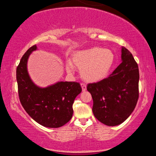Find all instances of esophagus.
<instances>
[{
    "label": "esophagus",
    "mask_w": 156,
    "mask_h": 156,
    "mask_svg": "<svg viewBox=\"0 0 156 156\" xmlns=\"http://www.w3.org/2000/svg\"><path fill=\"white\" fill-rule=\"evenodd\" d=\"M80 86H81L82 91H83V92H85V91L87 90V85L84 83H80Z\"/></svg>",
    "instance_id": "34e87169"
}]
</instances>
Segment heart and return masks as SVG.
<instances>
[{"mask_svg": "<svg viewBox=\"0 0 156 156\" xmlns=\"http://www.w3.org/2000/svg\"><path fill=\"white\" fill-rule=\"evenodd\" d=\"M114 60L115 56L111 50L93 47L75 52L66 68L69 73H73L74 67L77 68L80 71V76L84 80L94 83L108 76Z\"/></svg>", "mask_w": 156, "mask_h": 156, "instance_id": "b5f03b06", "label": "heart"}]
</instances>
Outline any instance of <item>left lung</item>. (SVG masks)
I'll return each instance as SVG.
<instances>
[{"mask_svg":"<svg viewBox=\"0 0 156 156\" xmlns=\"http://www.w3.org/2000/svg\"><path fill=\"white\" fill-rule=\"evenodd\" d=\"M121 57L122 63L108 78L87 85L93 99L94 117L108 126H115L126 120L139 98L138 64L124 47Z\"/></svg>","mask_w":156,"mask_h":156,"instance_id":"1","label":"left lung"}]
</instances>
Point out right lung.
I'll use <instances>...</instances> for the list:
<instances>
[{"instance_id": "obj_1", "label": "right lung", "mask_w": 156, "mask_h": 156, "mask_svg": "<svg viewBox=\"0 0 156 156\" xmlns=\"http://www.w3.org/2000/svg\"><path fill=\"white\" fill-rule=\"evenodd\" d=\"M37 49L33 45L23 55L16 71L20 101L26 112L39 124L47 128H60L73 117V104L81 92L80 83L60 81L41 88L32 81L27 62L29 55Z\"/></svg>"}]
</instances>
